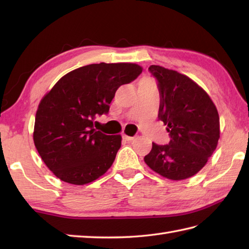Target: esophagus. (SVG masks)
<instances>
[{
  "label": "esophagus",
  "instance_id": "esophagus-1",
  "mask_svg": "<svg viewBox=\"0 0 249 249\" xmlns=\"http://www.w3.org/2000/svg\"><path fill=\"white\" fill-rule=\"evenodd\" d=\"M123 139L126 141H133L135 139V137H130L127 135H123Z\"/></svg>",
  "mask_w": 249,
  "mask_h": 249
}]
</instances>
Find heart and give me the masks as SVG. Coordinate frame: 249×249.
I'll return each instance as SVG.
<instances>
[{"label": "heart", "mask_w": 249, "mask_h": 249, "mask_svg": "<svg viewBox=\"0 0 249 249\" xmlns=\"http://www.w3.org/2000/svg\"><path fill=\"white\" fill-rule=\"evenodd\" d=\"M145 81H149V82H152V81L150 80V79H147V80H145Z\"/></svg>", "instance_id": "1"}]
</instances>
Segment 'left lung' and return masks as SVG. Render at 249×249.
Instances as JSON below:
<instances>
[{"instance_id":"1","label":"left lung","mask_w":249,"mask_h":249,"mask_svg":"<svg viewBox=\"0 0 249 249\" xmlns=\"http://www.w3.org/2000/svg\"><path fill=\"white\" fill-rule=\"evenodd\" d=\"M149 71L158 81V118L167 126L170 142H153L144 161L160 176L181 181L202 169L218 144L220 125L216 106L193 79L160 65Z\"/></svg>"}]
</instances>
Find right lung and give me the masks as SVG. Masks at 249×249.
I'll list each match as a JSON object with an SVG mask.
<instances>
[{"label": "right lung", "mask_w": 249, "mask_h": 249, "mask_svg": "<svg viewBox=\"0 0 249 249\" xmlns=\"http://www.w3.org/2000/svg\"><path fill=\"white\" fill-rule=\"evenodd\" d=\"M141 72L142 67L134 63L89 64L66 73L41 98L33 140L56 178L84 185L112 166L122 136L97 131L93 120L95 115L108 113L116 89Z\"/></svg>", "instance_id": "right-lung-1"}]
</instances>
